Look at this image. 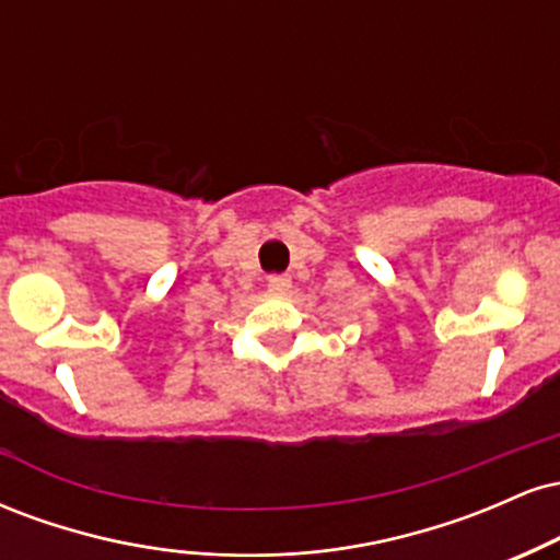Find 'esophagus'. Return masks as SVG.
<instances>
[{
    "instance_id": "esophagus-1",
    "label": "esophagus",
    "mask_w": 560,
    "mask_h": 560,
    "mask_svg": "<svg viewBox=\"0 0 560 560\" xmlns=\"http://www.w3.org/2000/svg\"><path fill=\"white\" fill-rule=\"evenodd\" d=\"M268 287H271V292H289L292 289V276L289 273H273L268 276Z\"/></svg>"
}]
</instances>
